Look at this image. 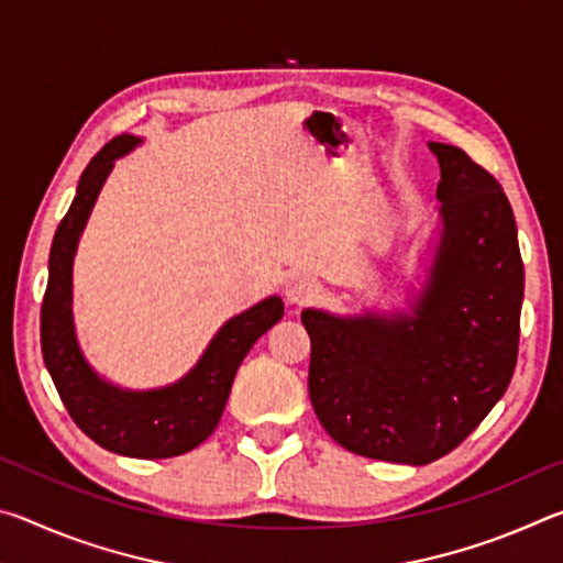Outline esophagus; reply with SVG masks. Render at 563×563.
Instances as JSON below:
<instances>
[{
    "label": "esophagus",
    "instance_id": "esophagus-1",
    "mask_svg": "<svg viewBox=\"0 0 563 563\" xmlns=\"http://www.w3.org/2000/svg\"><path fill=\"white\" fill-rule=\"evenodd\" d=\"M318 283L310 278H292L288 285H285V300L290 305H308L310 300L318 298Z\"/></svg>",
    "mask_w": 563,
    "mask_h": 563
}]
</instances>
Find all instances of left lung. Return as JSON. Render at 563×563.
Instances as JSON below:
<instances>
[{
    "label": "left lung",
    "mask_w": 563,
    "mask_h": 563,
    "mask_svg": "<svg viewBox=\"0 0 563 563\" xmlns=\"http://www.w3.org/2000/svg\"><path fill=\"white\" fill-rule=\"evenodd\" d=\"M440 161L442 235L409 312L338 318L302 310L310 402L345 450L430 464L470 437L511 383L523 263L499 180L450 144Z\"/></svg>",
    "instance_id": "obj_1"
}]
</instances>
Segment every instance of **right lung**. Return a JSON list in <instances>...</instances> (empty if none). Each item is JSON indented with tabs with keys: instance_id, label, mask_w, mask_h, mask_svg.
<instances>
[{
	"instance_id": "obj_1",
	"label": "right lung",
	"mask_w": 563,
	"mask_h": 563,
	"mask_svg": "<svg viewBox=\"0 0 563 563\" xmlns=\"http://www.w3.org/2000/svg\"><path fill=\"white\" fill-rule=\"evenodd\" d=\"M131 133L111 139L89 161L69 211L54 233L49 283L42 302V355L64 407L79 430L103 450L136 460H166L194 450L213 434L231 395L233 377L255 340L283 318L278 295L253 305L216 332L186 377L161 389H121L93 373L76 342L71 268L84 225L113 161L139 146Z\"/></svg>"
}]
</instances>
